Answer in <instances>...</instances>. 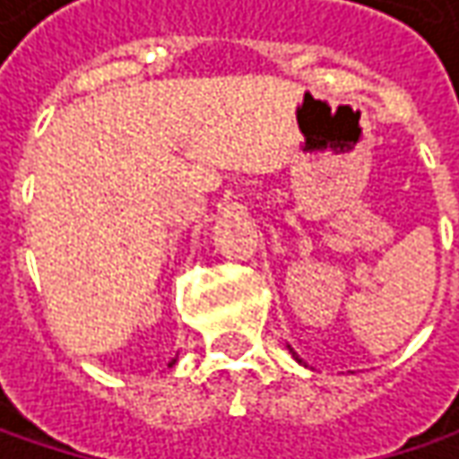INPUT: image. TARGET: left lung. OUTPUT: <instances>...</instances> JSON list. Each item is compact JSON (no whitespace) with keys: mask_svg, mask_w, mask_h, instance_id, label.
<instances>
[{"mask_svg":"<svg viewBox=\"0 0 459 459\" xmlns=\"http://www.w3.org/2000/svg\"><path fill=\"white\" fill-rule=\"evenodd\" d=\"M289 352H291V355H293V360H296V362H301V365H304V360H301V358H299V355H296V352H293V347H291V344H289Z\"/></svg>","mask_w":459,"mask_h":459,"instance_id":"obj_1","label":"left lung"}]
</instances>
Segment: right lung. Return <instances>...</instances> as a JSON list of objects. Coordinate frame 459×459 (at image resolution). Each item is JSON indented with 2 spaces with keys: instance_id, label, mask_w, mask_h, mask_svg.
<instances>
[{
  "instance_id": "right-lung-1",
  "label": "right lung",
  "mask_w": 459,
  "mask_h": 459,
  "mask_svg": "<svg viewBox=\"0 0 459 459\" xmlns=\"http://www.w3.org/2000/svg\"><path fill=\"white\" fill-rule=\"evenodd\" d=\"M176 360H178V355H176V358H173V360L168 362V365H176Z\"/></svg>"
}]
</instances>
